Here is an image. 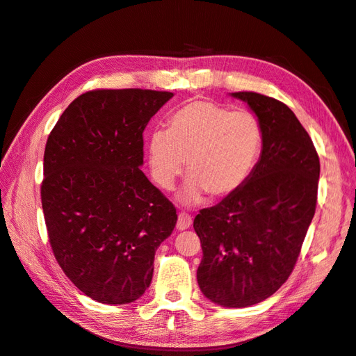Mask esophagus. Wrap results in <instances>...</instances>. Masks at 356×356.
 Returning a JSON list of instances; mask_svg holds the SVG:
<instances>
[{
	"instance_id": "1",
	"label": "esophagus",
	"mask_w": 356,
	"mask_h": 356,
	"mask_svg": "<svg viewBox=\"0 0 356 356\" xmlns=\"http://www.w3.org/2000/svg\"><path fill=\"white\" fill-rule=\"evenodd\" d=\"M193 224V217L186 212L178 213V221H177V229L178 230H186Z\"/></svg>"
}]
</instances>
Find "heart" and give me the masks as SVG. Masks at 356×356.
<instances>
[{"label": "heart", "mask_w": 356, "mask_h": 356, "mask_svg": "<svg viewBox=\"0 0 356 356\" xmlns=\"http://www.w3.org/2000/svg\"><path fill=\"white\" fill-rule=\"evenodd\" d=\"M261 139V126L252 113L195 101L170 115L168 131L157 129L149 136V170L157 184L169 190L187 160L190 177L182 200L197 203L207 193L227 197L250 177Z\"/></svg>", "instance_id": "1"}]
</instances>
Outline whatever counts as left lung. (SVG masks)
<instances>
[{
	"label": "left lung",
	"mask_w": 356,
	"mask_h": 356,
	"mask_svg": "<svg viewBox=\"0 0 356 356\" xmlns=\"http://www.w3.org/2000/svg\"><path fill=\"white\" fill-rule=\"evenodd\" d=\"M261 126L258 163L233 195L193 222L203 257L197 284L224 307H248L275 294L293 272L316 209L319 157L288 106L270 96L236 92Z\"/></svg>",
	"instance_id": "left-lung-1"
}]
</instances>
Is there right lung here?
<instances>
[{
  "label": "right lung",
  "mask_w": 356,
  "mask_h": 356,
  "mask_svg": "<svg viewBox=\"0 0 356 356\" xmlns=\"http://www.w3.org/2000/svg\"><path fill=\"white\" fill-rule=\"evenodd\" d=\"M174 93L96 89L51 129L41 204L51 251L70 281L104 305H127L152 284L154 254L177 209L144 172V129Z\"/></svg>",
  "instance_id": "1"
}]
</instances>
